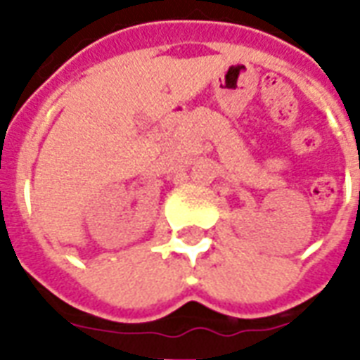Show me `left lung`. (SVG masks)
<instances>
[{
  "label": "left lung",
  "mask_w": 360,
  "mask_h": 360,
  "mask_svg": "<svg viewBox=\"0 0 360 360\" xmlns=\"http://www.w3.org/2000/svg\"><path fill=\"white\" fill-rule=\"evenodd\" d=\"M359 198H360V193H359Z\"/></svg>",
  "instance_id": "left-lung-1"
}]
</instances>
